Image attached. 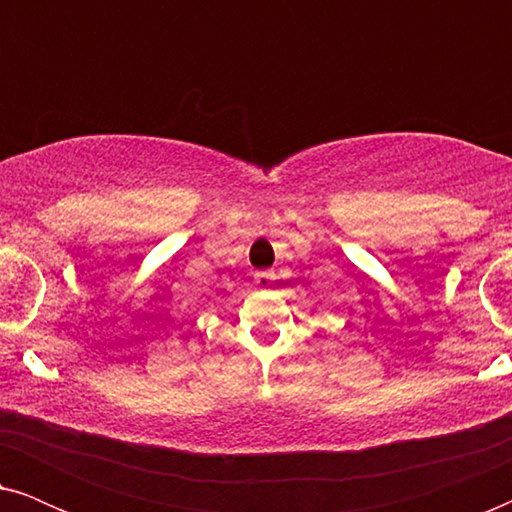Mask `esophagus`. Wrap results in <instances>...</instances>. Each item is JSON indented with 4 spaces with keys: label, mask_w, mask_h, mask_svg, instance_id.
I'll use <instances>...</instances> for the list:
<instances>
[{
    "label": "esophagus",
    "mask_w": 512,
    "mask_h": 512,
    "mask_svg": "<svg viewBox=\"0 0 512 512\" xmlns=\"http://www.w3.org/2000/svg\"><path fill=\"white\" fill-rule=\"evenodd\" d=\"M254 282H256V286H261V289H268V286L272 284V275L270 272H256Z\"/></svg>",
    "instance_id": "obj_1"
}]
</instances>
